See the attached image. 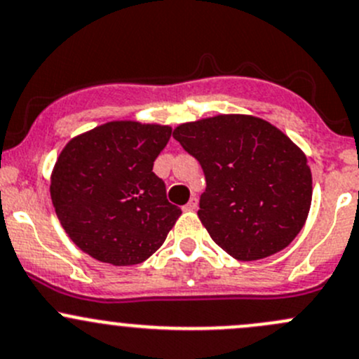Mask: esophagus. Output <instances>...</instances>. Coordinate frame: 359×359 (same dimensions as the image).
Segmentation results:
<instances>
[{
  "mask_svg": "<svg viewBox=\"0 0 359 359\" xmlns=\"http://www.w3.org/2000/svg\"><path fill=\"white\" fill-rule=\"evenodd\" d=\"M197 205H198V198L197 197H191L190 202H188V204L184 205V209H187V210H195V209H197Z\"/></svg>",
  "mask_w": 359,
  "mask_h": 359,
  "instance_id": "esophagus-1",
  "label": "esophagus"
}]
</instances>
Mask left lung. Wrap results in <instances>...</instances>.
Instances as JSON below:
<instances>
[{
    "mask_svg": "<svg viewBox=\"0 0 359 359\" xmlns=\"http://www.w3.org/2000/svg\"><path fill=\"white\" fill-rule=\"evenodd\" d=\"M205 176L198 217L214 242L240 261L285 249L311 205L304 154L266 121L217 116L172 133Z\"/></svg>",
    "mask_w": 359,
    "mask_h": 359,
    "instance_id": "8db88e82",
    "label": "left lung"
}]
</instances>
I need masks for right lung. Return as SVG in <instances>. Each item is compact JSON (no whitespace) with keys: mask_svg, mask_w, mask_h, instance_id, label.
<instances>
[{"mask_svg":"<svg viewBox=\"0 0 359 359\" xmlns=\"http://www.w3.org/2000/svg\"><path fill=\"white\" fill-rule=\"evenodd\" d=\"M171 128L109 123L65 145L51 175V202L72 242L114 266L140 264L164 243L181 209L154 162Z\"/></svg>","mask_w":359,"mask_h":359,"instance_id":"add662e5","label":"right lung"}]
</instances>
